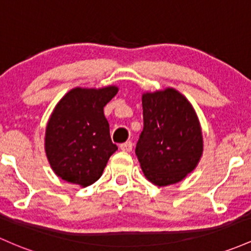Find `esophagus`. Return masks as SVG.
Masks as SVG:
<instances>
[{"instance_id": "34e87169", "label": "esophagus", "mask_w": 251, "mask_h": 251, "mask_svg": "<svg viewBox=\"0 0 251 251\" xmlns=\"http://www.w3.org/2000/svg\"><path fill=\"white\" fill-rule=\"evenodd\" d=\"M132 148H133V144H132V142H130V140L120 145L121 150L126 151V152H130V151H132Z\"/></svg>"}]
</instances>
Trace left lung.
I'll list each match as a JSON object with an SVG mask.
<instances>
[{
	"mask_svg": "<svg viewBox=\"0 0 251 251\" xmlns=\"http://www.w3.org/2000/svg\"><path fill=\"white\" fill-rule=\"evenodd\" d=\"M144 127L136 155L149 181L168 186L183 180L202 153L199 120L189 101L168 88L142 98Z\"/></svg>",
	"mask_w": 251,
	"mask_h": 251,
	"instance_id": "left-lung-1",
	"label": "left lung"
}]
</instances>
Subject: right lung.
<instances>
[{"instance_id": "obj_1", "label": "right lung", "mask_w": 251, "mask_h": 251, "mask_svg": "<svg viewBox=\"0 0 251 251\" xmlns=\"http://www.w3.org/2000/svg\"><path fill=\"white\" fill-rule=\"evenodd\" d=\"M117 87L70 90L48 123L45 150L57 176L87 187L102 175L109 157L118 150L109 134L103 107L117 95Z\"/></svg>"}]
</instances>
